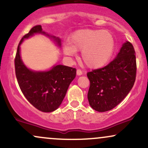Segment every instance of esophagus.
Masks as SVG:
<instances>
[{
  "label": "esophagus",
  "instance_id": "34e87169",
  "mask_svg": "<svg viewBox=\"0 0 148 148\" xmlns=\"http://www.w3.org/2000/svg\"><path fill=\"white\" fill-rule=\"evenodd\" d=\"M76 74H77L78 76H81L82 75V74H83V72H82L81 69H78L77 70H76Z\"/></svg>",
  "mask_w": 148,
  "mask_h": 148
}]
</instances>
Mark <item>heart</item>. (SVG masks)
<instances>
[{
    "instance_id": "obj_1",
    "label": "heart",
    "mask_w": 148,
    "mask_h": 148,
    "mask_svg": "<svg viewBox=\"0 0 148 148\" xmlns=\"http://www.w3.org/2000/svg\"><path fill=\"white\" fill-rule=\"evenodd\" d=\"M115 50V40L111 33L102 29H82L73 33L64 53L73 56L81 51V59L90 68L104 66L111 59Z\"/></svg>"
}]
</instances>
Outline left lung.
<instances>
[{
	"label": "left lung",
	"mask_w": 148,
	"mask_h": 148,
	"mask_svg": "<svg viewBox=\"0 0 148 148\" xmlns=\"http://www.w3.org/2000/svg\"><path fill=\"white\" fill-rule=\"evenodd\" d=\"M135 54L132 44L127 41L108 65L88 72L90 82L88 99L94 110H111L127 95L136 80Z\"/></svg>",
	"instance_id": "1"
}]
</instances>
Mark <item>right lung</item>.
I'll return each mask as SVG.
<instances>
[{"label": "right lung", "instance_id": "obj_1", "mask_svg": "<svg viewBox=\"0 0 148 148\" xmlns=\"http://www.w3.org/2000/svg\"><path fill=\"white\" fill-rule=\"evenodd\" d=\"M36 33L45 34L41 25H36L23 36L19 42L14 59L16 76L27 100L37 110L50 112L61 104L69 84L75 78L76 69L61 65H56L47 72H33L27 68L21 58L20 45L25 38ZM53 38L60 45V39Z\"/></svg>", "mask_w": 148, "mask_h": 148}]
</instances>
